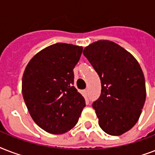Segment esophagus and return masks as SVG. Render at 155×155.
Masks as SVG:
<instances>
[{
    "label": "esophagus",
    "instance_id": "obj_1",
    "mask_svg": "<svg viewBox=\"0 0 155 155\" xmlns=\"http://www.w3.org/2000/svg\"><path fill=\"white\" fill-rule=\"evenodd\" d=\"M83 92H84V95H87V93H88V90L85 89V90H84Z\"/></svg>",
    "mask_w": 155,
    "mask_h": 155
}]
</instances>
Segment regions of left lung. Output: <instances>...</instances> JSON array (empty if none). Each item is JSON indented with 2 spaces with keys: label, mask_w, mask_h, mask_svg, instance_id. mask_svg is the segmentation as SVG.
<instances>
[{
  "label": "left lung",
  "mask_w": 155,
  "mask_h": 155,
  "mask_svg": "<svg viewBox=\"0 0 155 155\" xmlns=\"http://www.w3.org/2000/svg\"><path fill=\"white\" fill-rule=\"evenodd\" d=\"M84 54L97 71L101 93L92 107L99 125L118 136L137 123L146 101V84L139 63L130 53L108 40L93 42Z\"/></svg>",
  "instance_id": "8db88e82"
}]
</instances>
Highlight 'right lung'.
<instances>
[{
	"instance_id": "add662e5",
	"label": "right lung",
	"mask_w": 155,
	"mask_h": 155,
	"mask_svg": "<svg viewBox=\"0 0 155 155\" xmlns=\"http://www.w3.org/2000/svg\"><path fill=\"white\" fill-rule=\"evenodd\" d=\"M82 51V47L56 43L38 52L25 68L23 98L35 122L50 134L72 129L86 106L74 87L73 69Z\"/></svg>"
}]
</instances>
